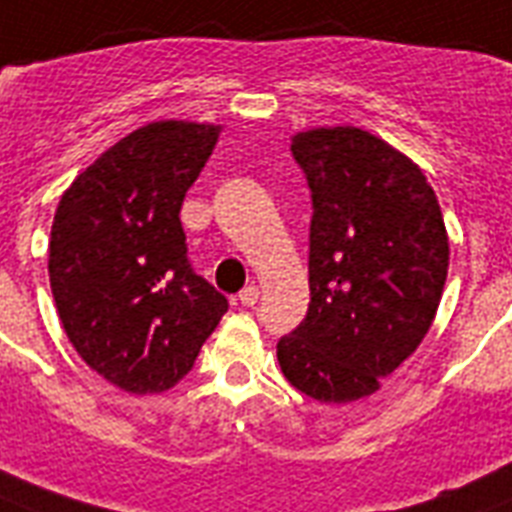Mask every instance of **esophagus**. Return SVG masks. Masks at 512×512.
Masks as SVG:
<instances>
[{
	"label": "esophagus",
	"mask_w": 512,
	"mask_h": 512,
	"mask_svg": "<svg viewBox=\"0 0 512 512\" xmlns=\"http://www.w3.org/2000/svg\"><path fill=\"white\" fill-rule=\"evenodd\" d=\"M257 298H260V290H257L255 284H249V287H244V290L239 292V300H241V306H255Z\"/></svg>",
	"instance_id": "esophagus-1"
}]
</instances>
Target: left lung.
I'll return each instance as SVG.
<instances>
[{
  "instance_id": "obj_1",
  "label": "left lung",
  "mask_w": 512,
  "mask_h": 512,
  "mask_svg": "<svg viewBox=\"0 0 512 512\" xmlns=\"http://www.w3.org/2000/svg\"><path fill=\"white\" fill-rule=\"evenodd\" d=\"M314 217L306 319L276 346L295 389L354 403L381 389L435 322L448 276V230L416 163L357 126L292 136Z\"/></svg>"
}]
</instances>
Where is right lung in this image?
Instances as JSON below:
<instances>
[{
    "label": "right lung",
    "instance_id": "1",
    "mask_svg": "<svg viewBox=\"0 0 512 512\" xmlns=\"http://www.w3.org/2000/svg\"><path fill=\"white\" fill-rule=\"evenodd\" d=\"M222 126L155 120L136 128L58 201L50 290L66 338L109 384L158 395L193 368L228 311L187 263L179 209Z\"/></svg>",
    "mask_w": 512,
    "mask_h": 512
}]
</instances>
